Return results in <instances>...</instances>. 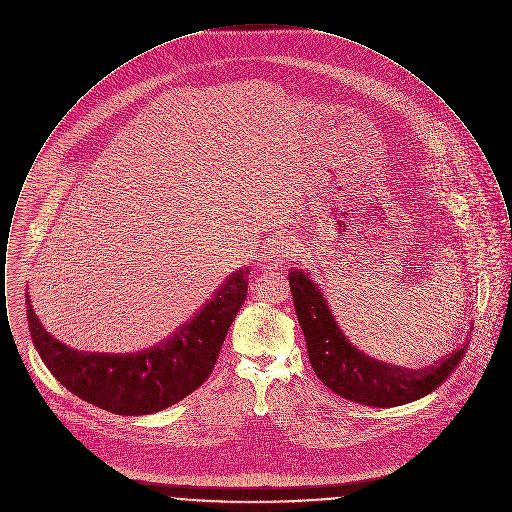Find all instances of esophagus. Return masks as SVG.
I'll return each instance as SVG.
<instances>
[{
  "mask_svg": "<svg viewBox=\"0 0 512 512\" xmlns=\"http://www.w3.org/2000/svg\"><path fill=\"white\" fill-rule=\"evenodd\" d=\"M288 259H292V247L286 240H274L268 245L267 249L261 253V261L263 267H278L282 263H286Z\"/></svg>",
  "mask_w": 512,
  "mask_h": 512,
  "instance_id": "1",
  "label": "esophagus"
}]
</instances>
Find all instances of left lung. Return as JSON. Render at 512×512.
I'll return each instance as SVG.
<instances>
[{"label":"left lung","instance_id":"left-lung-1","mask_svg":"<svg viewBox=\"0 0 512 512\" xmlns=\"http://www.w3.org/2000/svg\"><path fill=\"white\" fill-rule=\"evenodd\" d=\"M290 290L307 353L320 382L343 399L366 407H397L439 388L463 359L468 343L428 368H403L372 359L341 332L317 284L290 268Z\"/></svg>","mask_w":512,"mask_h":512}]
</instances>
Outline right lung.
<instances>
[{"label":"right lung","instance_id":"1","mask_svg":"<svg viewBox=\"0 0 512 512\" xmlns=\"http://www.w3.org/2000/svg\"><path fill=\"white\" fill-rule=\"evenodd\" d=\"M249 268L228 276L211 299L159 345L128 355L82 353L51 338L26 293L30 336L49 372L103 411L138 416L163 411L197 390L213 372L222 341L244 305Z\"/></svg>","mask_w":512,"mask_h":512}]
</instances>
